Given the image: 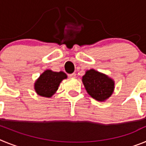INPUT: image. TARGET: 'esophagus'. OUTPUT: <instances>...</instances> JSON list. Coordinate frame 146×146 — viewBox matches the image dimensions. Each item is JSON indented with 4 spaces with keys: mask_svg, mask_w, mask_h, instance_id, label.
<instances>
[{
    "mask_svg": "<svg viewBox=\"0 0 146 146\" xmlns=\"http://www.w3.org/2000/svg\"><path fill=\"white\" fill-rule=\"evenodd\" d=\"M68 76H69V77H70V78H74V77H76V74L75 73H72V74H68Z\"/></svg>",
    "mask_w": 146,
    "mask_h": 146,
    "instance_id": "esophagus-1",
    "label": "esophagus"
}]
</instances>
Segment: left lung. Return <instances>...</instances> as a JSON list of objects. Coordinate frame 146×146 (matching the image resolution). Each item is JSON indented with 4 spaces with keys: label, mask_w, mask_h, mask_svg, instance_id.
I'll return each instance as SVG.
<instances>
[{
    "label": "left lung",
    "mask_w": 146,
    "mask_h": 146,
    "mask_svg": "<svg viewBox=\"0 0 146 146\" xmlns=\"http://www.w3.org/2000/svg\"><path fill=\"white\" fill-rule=\"evenodd\" d=\"M82 81L88 94L99 102L105 101L114 91V80L94 69L88 70L82 77Z\"/></svg>",
    "instance_id": "8db88e82"
}]
</instances>
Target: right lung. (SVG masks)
<instances>
[{
    "label": "right lung",
    "mask_w": 146,
    "mask_h": 146,
    "mask_svg": "<svg viewBox=\"0 0 146 146\" xmlns=\"http://www.w3.org/2000/svg\"><path fill=\"white\" fill-rule=\"evenodd\" d=\"M66 78L67 75L64 72H56L47 69L35 82V91L39 96L50 98L57 91L61 81Z\"/></svg>",
    "instance_id": "1"
}]
</instances>
